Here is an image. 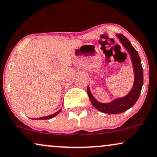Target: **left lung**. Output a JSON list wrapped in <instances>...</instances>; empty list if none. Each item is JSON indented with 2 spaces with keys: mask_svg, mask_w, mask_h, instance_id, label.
Here are the masks:
<instances>
[{
  "mask_svg": "<svg viewBox=\"0 0 157 157\" xmlns=\"http://www.w3.org/2000/svg\"><path fill=\"white\" fill-rule=\"evenodd\" d=\"M116 36L124 45L125 49L128 52L133 64V72H134V83L131 91L124 98H117L108 103H103L98 102L92 95L89 86H87V93L92 104L96 109L104 113L117 114L121 113L131 108L139 99L141 93L142 85L144 82L143 68L139 54L136 50L133 47L131 44L126 36L121 33H117Z\"/></svg>",
  "mask_w": 157,
  "mask_h": 157,
  "instance_id": "obj_1",
  "label": "left lung"
}]
</instances>
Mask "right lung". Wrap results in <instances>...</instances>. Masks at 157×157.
Listing matches in <instances>:
<instances>
[{
  "label": "right lung",
  "instance_id": "right-lung-1",
  "mask_svg": "<svg viewBox=\"0 0 157 157\" xmlns=\"http://www.w3.org/2000/svg\"><path fill=\"white\" fill-rule=\"evenodd\" d=\"M61 110H62V109H60L59 110H58L57 112L54 113L52 114V115H49V116H47L41 117V118H37V119H39V120H47V119H50V118H54V116H57V115L59 114V112L61 111Z\"/></svg>",
  "mask_w": 157,
  "mask_h": 157
}]
</instances>
